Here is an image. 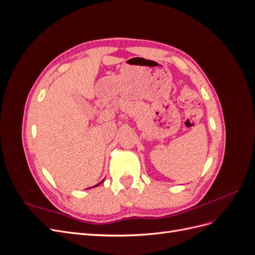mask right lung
Wrapping results in <instances>:
<instances>
[{"mask_svg": "<svg viewBox=\"0 0 255 255\" xmlns=\"http://www.w3.org/2000/svg\"><path fill=\"white\" fill-rule=\"evenodd\" d=\"M102 182H103V181H102ZM102 182H101V183H102ZM101 183H99L98 185H96V186H99V185H100V184H101ZM96 186H94V187H96Z\"/></svg>", "mask_w": 255, "mask_h": 255, "instance_id": "right-lung-1", "label": "right lung"}]
</instances>
